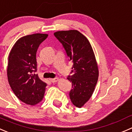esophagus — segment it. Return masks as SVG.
Masks as SVG:
<instances>
[{
	"instance_id": "34e87169",
	"label": "esophagus",
	"mask_w": 132,
	"mask_h": 132,
	"mask_svg": "<svg viewBox=\"0 0 132 132\" xmlns=\"http://www.w3.org/2000/svg\"><path fill=\"white\" fill-rule=\"evenodd\" d=\"M58 78H51V79H49V80L51 81V82L53 83H55V82H57L58 81Z\"/></svg>"
}]
</instances>
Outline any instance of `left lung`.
Segmentation results:
<instances>
[{"instance_id":"8db88e82","label":"left lung","mask_w":132,"mask_h":132,"mask_svg":"<svg viewBox=\"0 0 132 132\" xmlns=\"http://www.w3.org/2000/svg\"><path fill=\"white\" fill-rule=\"evenodd\" d=\"M54 35L73 62V74L67 78L72 86L69 96L73 105L81 108L92 96L98 79L94 53L88 39L77 30L57 31Z\"/></svg>"}]
</instances>
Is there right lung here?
Here are the masks:
<instances>
[{"label": "right lung", "mask_w": 132, "mask_h": 132, "mask_svg": "<svg viewBox=\"0 0 132 132\" xmlns=\"http://www.w3.org/2000/svg\"><path fill=\"white\" fill-rule=\"evenodd\" d=\"M47 34L36 33L19 38L10 51L7 79L15 96L27 105H35L43 100L47 84L35 74L36 54Z\"/></svg>", "instance_id": "right-lung-1"}]
</instances>
